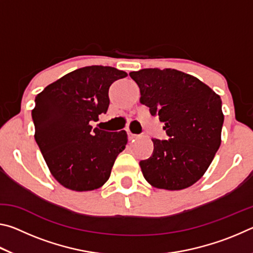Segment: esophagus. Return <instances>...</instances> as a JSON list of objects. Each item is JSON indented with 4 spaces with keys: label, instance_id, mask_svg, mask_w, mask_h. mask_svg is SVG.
I'll list each match as a JSON object with an SVG mask.
<instances>
[{
    "label": "esophagus",
    "instance_id": "esophagus-1",
    "mask_svg": "<svg viewBox=\"0 0 253 253\" xmlns=\"http://www.w3.org/2000/svg\"><path fill=\"white\" fill-rule=\"evenodd\" d=\"M127 135H128V138H129V140H131V139H135V138H137V137H138V135L132 134V132L130 131L129 128H128V129H127Z\"/></svg>",
    "mask_w": 253,
    "mask_h": 253
}]
</instances>
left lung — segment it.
<instances>
[{"label": "left lung", "instance_id": "8db88e82", "mask_svg": "<svg viewBox=\"0 0 253 253\" xmlns=\"http://www.w3.org/2000/svg\"><path fill=\"white\" fill-rule=\"evenodd\" d=\"M140 90V104L165 124L169 139L153 138L154 151L139 165L157 188L177 191L203 176L221 145L222 101L195 77L175 69L149 68L129 74Z\"/></svg>", "mask_w": 253, "mask_h": 253}]
</instances>
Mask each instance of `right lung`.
Returning <instances> with one entry per match:
<instances>
[{
    "instance_id": "1",
    "label": "right lung",
    "mask_w": 253,
    "mask_h": 253,
    "mask_svg": "<svg viewBox=\"0 0 253 253\" xmlns=\"http://www.w3.org/2000/svg\"><path fill=\"white\" fill-rule=\"evenodd\" d=\"M125 77V71L113 67H84L36 97L34 138L51 174L69 190L92 191L104 185L118 154L125 149V130L90 126L107 113L111 84Z\"/></svg>"
}]
</instances>
